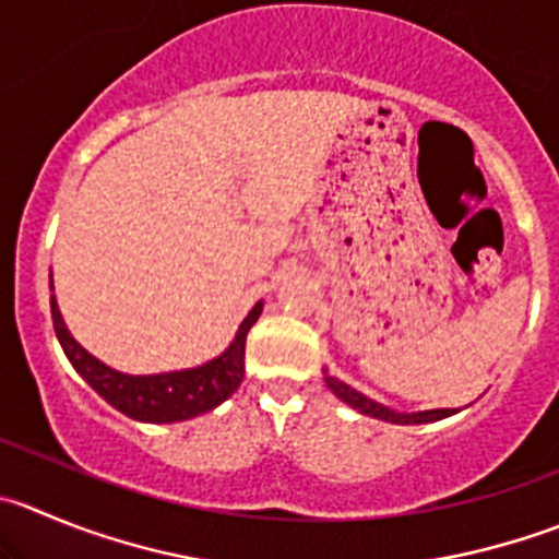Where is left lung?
<instances>
[{"mask_svg":"<svg viewBox=\"0 0 559 559\" xmlns=\"http://www.w3.org/2000/svg\"><path fill=\"white\" fill-rule=\"evenodd\" d=\"M326 384L329 390L334 392V395L340 397V401H345L348 406L359 408L362 414H370V417L376 419H386V423H397V425H419V423H433V419H444L450 417V414H455L453 408H430V412H417V414H397V412H390L386 406H381V403L370 401V397H365L362 392H356L354 386L343 384V381L332 379V376H326Z\"/></svg>","mask_w":559,"mask_h":559,"instance_id":"obj_1","label":"left lung"}]
</instances>
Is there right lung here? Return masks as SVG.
Listing matches in <instances>:
<instances>
[{
    "label": "right lung",
    "instance_id": "add662e5",
    "mask_svg": "<svg viewBox=\"0 0 559 559\" xmlns=\"http://www.w3.org/2000/svg\"><path fill=\"white\" fill-rule=\"evenodd\" d=\"M260 312H263V301H258L252 312L243 318L230 348L211 359L209 365L162 376H126L106 368L71 337L60 310H57L55 296H51V321H55L57 340H60L62 350L76 368V373L117 412H123L131 419H140V423H180V419L211 412L222 401H227L243 381L247 332L258 321Z\"/></svg>",
    "mask_w": 559,
    "mask_h": 559
}]
</instances>
